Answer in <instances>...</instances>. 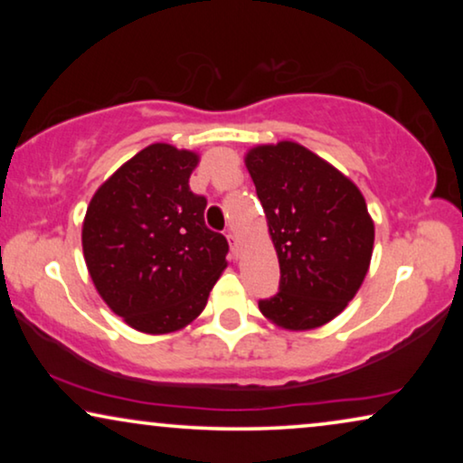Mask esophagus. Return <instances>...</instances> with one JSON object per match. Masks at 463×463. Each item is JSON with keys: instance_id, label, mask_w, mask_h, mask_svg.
Instances as JSON below:
<instances>
[{"instance_id": "34e87169", "label": "esophagus", "mask_w": 463, "mask_h": 463, "mask_svg": "<svg viewBox=\"0 0 463 463\" xmlns=\"http://www.w3.org/2000/svg\"><path fill=\"white\" fill-rule=\"evenodd\" d=\"M227 242H230V246H232V255L238 257V236L232 230L227 232Z\"/></svg>"}]
</instances>
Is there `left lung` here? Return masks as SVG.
<instances>
[{
    "instance_id": "1",
    "label": "left lung",
    "mask_w": 463,
    "mask_h": 463,
    "mask_svg": "<svg viewBox=\"0 0 463 463\" xmlns=\"http://www.w3.org/2000/svg\"><path fill=\"white\" fill-rule=\"evenodd\" d=\"M268 217L280 287L259 301L265 318L288 331L331 322L369 271L375 225L360 189L293 141L259 145L244 157Z\"/></svg>"
}]
</instances>
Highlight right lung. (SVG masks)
Segmentation results:
<instances>
[{
    "mask_svg": "<svg viewBox=\"0 0 463 463\" xmlns=\"http://www.w3.org/2000/svg\"><path fill=\"white\" fill-rule=\"evenodd\" d=\"M198 154L154 143L92 195L81 246L99 295L141 333L179 331L198 318L227 268L223 233L204 223L189 189Z\"/></svg>",
    "mask_w": 463,
    "mask_h": 463,
    "instance_id": "add662e5",
    "label": "right lung"
}]
</instances>
